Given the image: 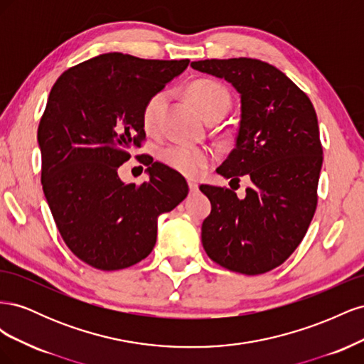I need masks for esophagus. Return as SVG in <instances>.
Instances as JSON below:
<instances>
[{
    "label": "esophagus",
    "mask_w": 364,
    "mask_h": 364,
    "mask_svg": "<svg viewBox=\"0 0 364 364\" xmlns=\"http://www.w3.org/2000/svg\"><path fill=\"white\" fill-rule=\"evenodd\" d=\"M188 186H190V191L199 190V183H197L196 181H188Z\"/></svg>",
    "instance_id": "esophagus-1"
}]
</instances>
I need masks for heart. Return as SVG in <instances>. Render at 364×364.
Masks as SVG:
<instances>
[{
    "instance_id": "heart-1",
    "label": "heart",
    "mask_w": 364,
    "mask_h": 364,
    "mask_svg": "<svg viewBox=\"0 0 364 364\" xmlns=\"http://www.w3.org/2000/svg\"><path fill=\"white\" fill-rule=\"evenodd\" d=\"M188 94L205 119L223 117L230 106L229 92L222 85L213 80L194 82L190 86ZM165 103H167V92L164 91L153 95L146 103L144 111H142V124L147 132L158 130ZM158 156L167 167L190 176V178L202 174L214 159L213 151L209 149L194 147L183 144V142H173V144L164 146Z\"/></svg>"
}]
</instances>
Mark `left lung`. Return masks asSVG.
Listing matches in <instances>:
<instances>
[{
	"instance_id": "obj_1",
	"label": "left lung",
	"mask_w": 364,
	"mask_h": 364,
	"mask_svg": "<svg viewBox=\"0 0 364 364\" xmlns=\"http://www.w3.org/2000/svg\"><path fill=\"white\" fill-rule=\"evenodd\" d=\"M191 68L223 79L240 94L235 147L215 170L238 183L232 190L200 185L211 202L202 245L220 266L245 274L266 273L301 245L317 205L322 146L314 107L277 67L258 59H206Z\"/></svg>"
}]
</instances>
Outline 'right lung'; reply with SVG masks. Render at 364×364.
<instances>
[{
  "label": "right lung",
  "instance_id": "add662e5",
  "mask_svg": "<svg viewBox=\"0 0 364 364\" xmlns=\"http://www.w3.org/2000/svg\"><path fill=\"white\" fill-rule=\"evenodd\" d=\"M188 63L106 53L51 87L38 129L42 190L65 243L95 269L144 259L156 245L159 215L188 194L183 176L161 162H150L139 186L118 176L146 138V103Z\"/></svg>",
  "mask_w": 364,
  "mask_h": 364
}]
</instances>
